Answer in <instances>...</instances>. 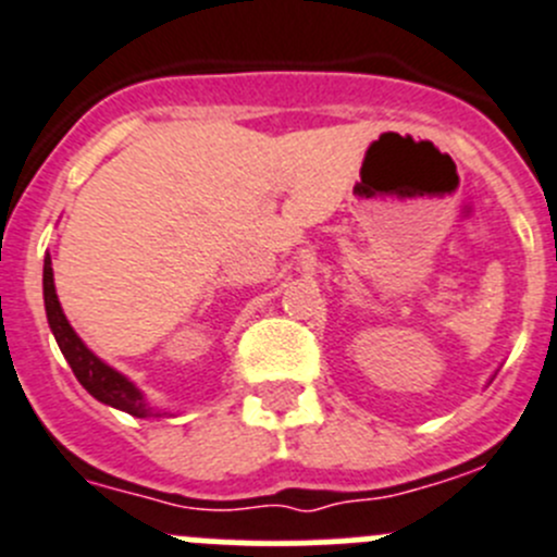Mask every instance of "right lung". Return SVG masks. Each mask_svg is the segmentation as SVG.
I'll list each match as a JSON object with an SVG mask.
<instances>
[{"instance_id":"add662e5","label":"right lung","mask_w":557,"mask_h":557,"mask_svg":"<svg viewBox=\"0 0 557 557\" xmlns=\"http://www.w3.org/2000/svg\"><path fill=\"white\" fill-rule=\"evenodd\" d=\"M44 302L46 319H49L51 332H54L57 346H60L62 357L67 360L74 376L79 379L82 387H85L92 398L107 404V407L121 409V412L134 414V418H159L161 412L145 401L143 389H139L132 379L123 376L121 371H114L112 366H107L101 357L92 355L85 343H82V337L74 332V326L67 324L65 313H62L60 308V299H57L54 272H51L49 255H46L44 261Z\"/></svg>"}]
</instances>
